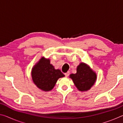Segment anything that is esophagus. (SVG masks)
<instances>
[{"instance_id":"34e87169","label":"esophagus","mask_w":123,"mask_h":123,"mask_svg":"<svg viewBox=\"0 0 123 123\" xmlns=\"http://www.w3.org/2000/svg\"><path fill=\"white\" fill-rule=\"evenodd\" d=\"M64 75H65L66 77H68V76H69V72H67V73H66L64 74Z\"/></svg>"}]
</instances>
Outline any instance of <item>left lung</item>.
Listing matches in <instances>:
<instances>
[{"instance_id": "left-lung-1", "label": "left lung", "mask_w": 123, "mask_h": 123, "mask_svg": "<svg viewBox=\"0 0 123 123\" xmlns=\"http://www.w3.org/2000/svg\"><path fill=\"white\" fill-rule=\"evenodd\" d=\"M69 78L72 79L79 91L86 92L94 85L97 80V74L88 64L81 62L77 67L76 73L70 74Z\"/></svg>"}]
</instances>
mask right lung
I'll return each instance as SVG.
<instances>
[{
    "instance_id": "add662e5",
    "label": "right lung",
    "mask_w": 123,
    "mask_h": 123,
    "mask_svg": "<svg viewBox=\"0 0 123 123\" xmlns=\"http://www.w3.org/2000/svg\"><path fill=\"white\" fill-rule=\"evenodd\" d=\"M64 75L60 69H55L49 59L42 57L31 70L32 80L34 84L42 91H51L58 79Z\"/></svg>"
}]
</instances>
